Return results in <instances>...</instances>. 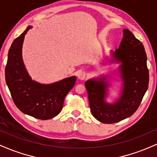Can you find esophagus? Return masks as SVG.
Instances as JSON below:
<instances>
[{
    "instance_id": "34e87169",
    "label": "esophagus",
    "mask_w": 157,
    "mask_h": 157,
    "mask_svg": "<svg viewBox=\"0 0 157 157\" xmlns=\"http://www.w3.org/2000/svg\"><path fill=\"white\" fill-rule=\"evenodd\" d=\"M86 72H84V71H81V72L78 74V78L80 79V80H83L86 79Z\"/></svg>"
}]
</instances>
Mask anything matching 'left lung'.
Masks as SVG:
<instances>
[{
    "label": "left lung",
    "mask_w": 157,
    "mask_h": 157,
    "mask_svg": "<svg viewBox=\"0 0 157 157\" xmlns=\"http://www.w3.org/2000/svg\"><path fill=\"white\" fill-rule=\"evenodd\" d=\"M113 59L120 66L123 89L120 98L113 104L106 103L108 83L105 77L90 80L85 83L93 116L103 123H115L129 117L138 109L146 92L149 82L147 56L143 44L128 29H123V38Z\"/></svg>",
    "instance_id": "1"
}]
</instances>
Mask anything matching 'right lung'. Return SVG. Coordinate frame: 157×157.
Listing matches in <instances>:
<instances>
[{
  "mask_svg": "<svg viewBox=\"0 0 157 157\" xmlns=\"http://www.w3.org/2000/svg\"><path fill=\"white\" fill-rule=\"evenodd\" d=\"M29 26L15 39L9 50L5 68L6 82L15 105L23 113L39 120H49L60 112L64 99L75 86L73 76L52 84H40L29 76L23 63L21 49Z\"/></svg>",
  "mask_w": 157,
  "mask_h": 157,
  "instance_id": "right-lung-1",
  "label": "right lung"
}]
</instances>
